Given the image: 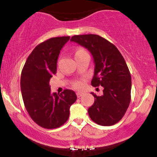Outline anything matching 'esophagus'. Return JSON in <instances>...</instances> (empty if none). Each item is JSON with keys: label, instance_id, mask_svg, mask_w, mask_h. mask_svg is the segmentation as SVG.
Returning a JSON list of instances; mask_svg holds the SVG:
<instances>
[{"label": "esophagus", "instance_id": "esophagus-1", "mask_svg": "<svg viewBox=\"0 0 157 157\" xmlns=\"http://www.w3.org/2000/svg\"><path fill=\"white\" fill-rule=\"evenodd\" d=\"M84 94L82 92H80V91H78V92H77V97H78V98H80V97H81Z\"/></svg>", "mask_w": 157, "mask_h": 157}]
</instances>
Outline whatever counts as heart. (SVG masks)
Here are the masks:
<instances>
[{"instance_id":"b5f03b06","label":"heart","mask_w":157,"mask_h":157,"mask_svg":"<svg viewBox=\"0 0 157 157\" xmlns=\"http://www.w3.org/2000/svg\"><path fill=\"white\" fill-rule=\"evenodd\" d=\"M86 51H85L84 49H82V48H79V49H77V51L75 52V55H78V54H80ZM83 86H84V82L82 80H77L75 81V82H73V87L75 88V89H82Z\"/></svg>"}]
</instances>
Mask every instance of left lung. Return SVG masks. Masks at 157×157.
Wrapping results in <instances>:
<instances>
[{
    "instance_id": "8db88e82",
    "label": "left lung",
    "mask_w": 157,
    "mask_h": 157,
    "mask_svg": "<svg viewBox=\"0 0 157 157\" xmlns=\"http://www.w3.org/2000/svg\"><path fill=\"white\" fill-rule=\"evenodd\" d=\"M71 40L91 52L95 64L91 85L104 89L102 96L91 93L94 102L88 109L90 118L102 126L114 125L131 102V77L125 59L114 45L100 35H75Z\"/></svg>"
}]
</instances>
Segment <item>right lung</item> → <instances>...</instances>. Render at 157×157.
Segmentation results:
<instances>
[{
	"mask_svg": "<svg viewBox=\"0 0 157 157\" xmlns=\"http://www.w3.org/2000/svg\"><path fill=\"white\" fill-rule=\"evenodd\" d=\"M69 36L52 37L37 45L28 57L21 77L26 109L35 123L46 129L60 127L69 117L70 106L77 100L75 91L65 89L52 93L49 81L57 72L61 48Z\"/></svg>",
	"mask_w": 157,
	"mask_h": 157,
	"instance_id": "obj_1",
	"label": "right lung"
}]
</instances>
